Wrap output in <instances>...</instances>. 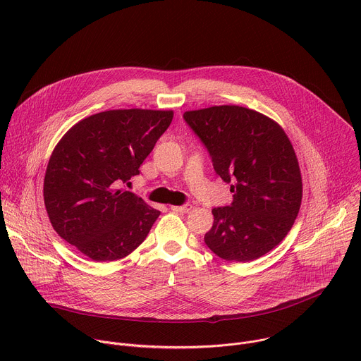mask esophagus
Masks as SVG:
<instances>
[{
    "instance_id": "34e87169",
    "label": "esophagus",
    "mask_w": 361,
    "mask_h": 361,
    "mask_svg": "<svg viewBox=\"0 0 361 361\" xmlns=\"http://www.w3.org/2000/svg\"><path fill=\"white\" fill-rule=\"evenodd\" d=\"M191 204H184V205H171V210L176 213H188L191 210Z\"/></svg>"
}]
</instances>
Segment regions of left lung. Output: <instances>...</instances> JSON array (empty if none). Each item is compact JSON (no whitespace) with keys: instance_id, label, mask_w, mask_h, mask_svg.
I'll list each match as a JSON object with an SVG mask.
<instances>
[{"instance_id":"1","label":"left lung","mask_w":361,"mask_h":361,"mask_svg":"<svg viewBox=\"0 0 361 361\" xmlns=\"http://www.w3.org/2000/svg\"><path fill=\"white\" fill-rule=\"evenodd\" d=\"M184 120L210 152L216 173L233 183V202L213 209L205 244L227 262L259 259L283 241L301 205V173L287 134L240 106L185 111Z\"/></svg>"}]
</instances>
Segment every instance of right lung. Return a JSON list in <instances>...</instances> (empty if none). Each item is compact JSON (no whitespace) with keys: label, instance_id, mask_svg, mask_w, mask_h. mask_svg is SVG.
<instances>
[{"label":"right lung","instance_id":"add662e5","mask_svg":"<svg viewBox=\"0 0 361 361\" xmlns=\"http://www.w3.org/2000/svg\"><path fill=\"white\" fill-rule=\"evenodd\" d=\"M174 113L110 110L73 126L51 154L44 204L57 234L94 262L133 252L160 212L120 187L171 124Z\"/></svg>","mask_w":361,"mask_h":361}]
</instances>
